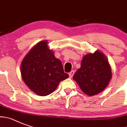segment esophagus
<instances>
[{
    "label": "esophagus",
    "mask_w": 127,
    "mask_h": 127,
    "mask_svg": "<svg viewBox=\"0 0 127 127\" xmlns=\"http://www.w3.org/2000/svg\"><path fill=\"white\" fill-rule=\"evenodd\" d=\"M74 70H72V71L70 72L69 74H68V75H69L70 78H72V77L73 75H74Z\"/></svg>",
    "instance_id": "obj_1"
}]
</instances>
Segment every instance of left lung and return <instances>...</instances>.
Wrapping results in <instances>:
<instances>
[{
  "label": "left lung",
  "mask_w": 127,
  "mask_h": 127,
  "mask_svg": "<svg viewBox=\"0 0 127 127\" xmlns=\"http://www.w3.org/2000/svg\"><path fill=\"white\" fill-rule=\"evenodd\" d=\"M111 67L106 56L97 50L84 57L81 68L77 70L73 79L81 90L88 96H94L103 91L111 79Z\"/></svg>",
  "instance_id": "obj_1"
}]
</instances>
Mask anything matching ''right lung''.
Segmentation results:
<instances>
[{"mask_svg":"<svg viewBox=\"0 0 127 127\" xmlns=\"http://www.w3.org/2000/svg\"><path fill=\"white\" fill-rule=\"evenodd\" d=\"M46 40L31 48L23 60L21 73L24 83L32 91L45 96L53 93L59 83L68 77L62 62L48 47Z\"/></svg>","mask_w":127,"mask_h":127,"instance_id":"obj_1","label":"right lung"}]
</instances>
